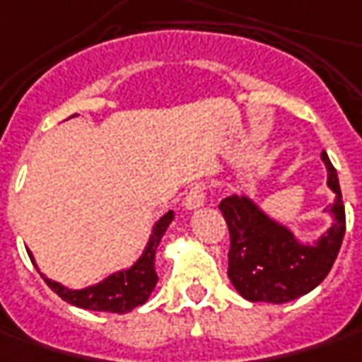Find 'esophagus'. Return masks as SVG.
Returning a JSON list of instances; mask_svg holds the SVG:
<instances>
[{
    "label": "esophagus",
    "mask_w": 362,
    "mask_h": 362,
    "mask_svg": "<svg viewBox=\"0 0 362 362\" xmlns=\"http://www.w3.org/2000/svg\"><path fill=\"white\" fill-rule=\"evenodd\" d=\"M204 186L202 184H194L192 188L186 192V198H184V208L186 210H194V208H200L204 204Z\"/></svg>",
    "instance_id": "esophagus-1"
}]
</instances>
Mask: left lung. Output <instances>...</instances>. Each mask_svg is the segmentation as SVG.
Returning a JSON list of instances; mask_svg holds the SVG:
<instances>
[{
    "label": "left lung",
    "instance_id": "obj_1",
    "mask_svg": "<svg viewBox=\"0 0 362 362\" xmlns=\"http://www.w3.org/2000/svg\"><path fill=\"white\" fill-rule=\"evenodd\" d=\"M327 166V184L334 192L329 206L332 224L315 243H300L284 224L264 214L252 198L228 196L220 212L228 224V279L250 303L282 305L317 288L327 279L344 238V204L337 170L327 152L320 154Z\"/></svg>",
    "mask_w": 362,
    "mask_h": 362
}]
</instances>
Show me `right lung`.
Wrapping results in <instances>:
<instances>
[{
  "label": "right lung",
  "instance_id": "1",
  "mask_svg": "<svg viewBox=\"0 0 362 362\" xmlns=\"http://www.w3.org/2000/svg\"><path fill=\"white\" fill-rule=\"evenodd\" d=\"M172 220H174V212L168 210L154 224L150 240L146 244L142 256L134 262V267L118 270L98 284L86 286L80 291H71L59 282L45 279L42 272L40 274H42L45 284L69 305L86 308V310H100V313H118V315L130 313L132 308L144 305L150 298L152 291L156 288L158 274L156 268H154V260H156L158 244L162 240V236H164V232H166ZM28 255L35 264L32 252H28Z\"/></svg>",
  "mask_w": 362,
  "mask_h": 362
}]
</instances>
